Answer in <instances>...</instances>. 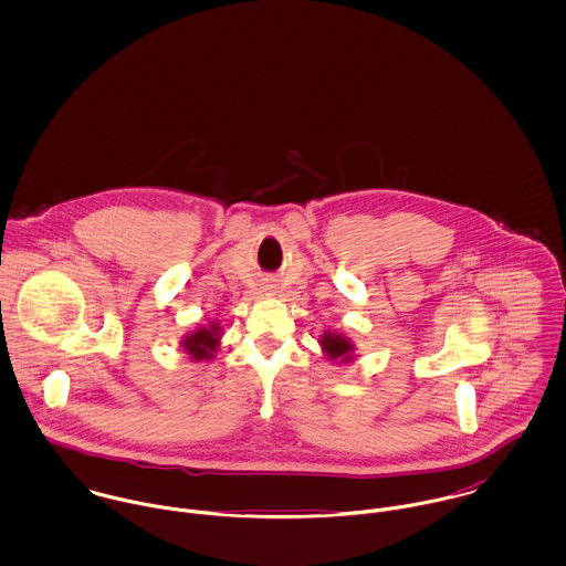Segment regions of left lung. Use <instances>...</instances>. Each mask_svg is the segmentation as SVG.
<instances>
[{
  "instance_id": "obj_1",
  "label": "left lung",
  "mask_w": 566,
  "mask_h": 566,
  "mask_svg": "<svg viewBox=\"0 0 566 566\" xmlns=\"http://www.w3.org/2000/svg\"><path fill=\"white\" fill-rule=\"evenodd\" d=\"M323 348L331 359H350V342L344 339L342 335H331L326 333L323 337Z\"/></svg>"
}]
</instances>
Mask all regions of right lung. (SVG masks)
I'll return each instance as SVG.
<instances>
[{
	"label": "right lung",
	"instance_id": "right-lung-1",
	"mask_svg": "<svg viewBox=\"0 0 566 566\" xmlns=\"http://www.w3.org/2000/svg\"><path fill=\"white\" fill-rule=\"evenodd\" d=\"M218 339H220L218 326L211 324V328H198L196 333H191V335L182 342V346L187 348V353H191L193 359H207V357L216 350Z\"/></svg>",
	"mask_w": 566,
	"mask_h": 566
}]
</instances>
